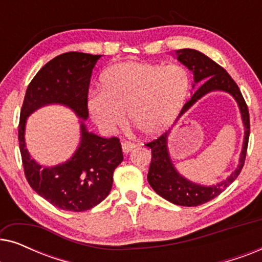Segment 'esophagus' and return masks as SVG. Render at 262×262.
<instances>
[{"instance_id": "obj_1", "label": "esophagus", "mask_w": 262, "mask_h": 262, "mask_svg": "<svg viewBox=\"0 0 262 262\" xmlns=\"http://www.w3.org/2000/svg\"><path fill=\"white\" fill-rule=\"evenodd\" d=\"M135 148H136V145L134 144V143H131V142H124L123 143V151H124V154L131 152Z\"/></svg>"}]
</instances>
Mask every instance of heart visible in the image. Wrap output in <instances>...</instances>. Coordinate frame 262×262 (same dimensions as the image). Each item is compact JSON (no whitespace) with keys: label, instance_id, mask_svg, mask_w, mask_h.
I'll return each instance as SVG.
<instances>
[{"label":"heart","instance_id":"obj_1","mask_svg":"<svg viewBox=\"0 0 262 262\" xmlns=\"http://www.w3.org/2000/svg\"><path fill=\"white\" fill-rule=\"evenodd\" d=\"M191 78L178 64L124 62L100 76V89L88 96L92 119L105 130L125 123V112L145 136H156L177 120L187 99Z\"/></svg>","mask_w":262,"mask_h":262}]
</instances>
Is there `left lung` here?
I'll return each mask as SVG.
<instances>
[{"label": "left lung", "instance_id": "1", "mask_svg": "<svg viewBox=\"0 0 262 262\" xmlns=\"http://www.w3.org/2000/svg\"><path fill=\"white\" fill-rule=\"evenodd\" d=\"M177 55L178 59L182 64H185L189 70L193 71L195 83L200 84L198 91L192 95L191 100L182 107L179 116H182L196 100H199L206 93L211 91H224L230 93L237 101L239 110H241L243 124L246 127L245 142H243V149L237 169L227 180L213 186H200L193 184V182H189L182 178L175 170L167 150L168 131L145 144L151 149V162H150L148 171V182L154 191L175 205L198 206L220 195L241 173L242 168L245 166L247 148H248L250 132L249 111L238 85L227 73V70L222 68L220 64H217L204 53L192 49L178 50Z\"/></svg>", "mask_w": 262, "mask_h": 262}]
</instances>
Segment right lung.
I'll use <instances>...</instances> for the list:
<instances>
[{
    "mask_svg": "<svg viewBox=\"0 0 262 262\" xmlns=\"http://www.w3.org/2000/svg\"><path fill=\"white\" fill-rule=\"evenodd\" d=\"M100 57L83 52L55 57L28 84L21 107L19 145L25 177L39 195L66 211L91 210L110 194L113 171L124 159L119 138L89 134L82 123L81 144L73 159L60 166L41 168L25 148V123L33 111L48 103H63L87 119L89 83Z\"/></svg>",
    "mask_w": 262,
    "mask_h": 262,
    "instance_id": "right-lung-1",
    "label": "right lung"
}]
</instances>
